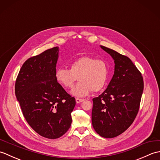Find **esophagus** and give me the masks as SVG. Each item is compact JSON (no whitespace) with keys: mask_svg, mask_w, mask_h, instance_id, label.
Segmentation results:
<instances>
[{"mask_svg":"<svg viewBox=\"0 0 160 160\" xmlns=\"http://www.w3.org/2000/svg\"><path fill=\"white\" fill-rule=\"evenodd\" d=\"M83 101H84L83 99H80V98H76V103H80V102H83Z\"/></svg>","mask_w":160,"mask_h":160,"instance_id":"1","label":"esophagus"}]
</instances>
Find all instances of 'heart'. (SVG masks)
<instances>
[{"label":"heart","mask_w":160,"mask_h":160,"mask_svg":"<svg viewBox=\"0 0 160 160\" xmlns=\"http://www.w3.org/2000/svg\"><path fill=\"white\" fill-rule=\"evenodd\" d=\"M108 66L106 61L90 56H83L72 61L69 69L59 68L56 71L58 82L66 89L71 88L78 80H80L71 90L77 97L87 96L91 91L97 92L102 89L107 83Z\"/></svg>","instance_id":"heart-1"}]
</instances>
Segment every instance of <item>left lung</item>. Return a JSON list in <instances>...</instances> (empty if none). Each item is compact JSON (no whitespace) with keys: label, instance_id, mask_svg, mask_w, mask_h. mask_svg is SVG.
Wrapping results in <instances>:
<instances>
[{"label":"left lung","instance_id":"1","mask_svg":"<svg viewBox=\"0 0 160 160\" xmlns=\"http://www.w3.org/2000/svg\"><path fill=\"white\" fill-rule=\"evenodd\" d=\"M115 62L113 76L107 88L93 98L92 124L100 136L112 138L122 134L133 122L144 90L140 71L127 56L100 46Z\"/></svg>","mask_w":160,"mask_h":160}]
</instances>
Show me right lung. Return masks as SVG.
Wrapping results in <instances>:
<instances>
[{
  "label": "right lung",
  "instance_id": "right-lung-1",
  "mask_svg": "<svg viewBox=\"0 0 160 160\" xmlns=\"http://www.w3.org/2000/svg\"><path fill=\"white\" fill-rule=\"evenodd\" d=\"M59 47L29 58L20 69L15 93L22 114L37 133L57 139L69 130L76 100L55 78Z\"/></svg>",
  "mask_w": 160,
  "mask_h": 160
}]
</instances>
